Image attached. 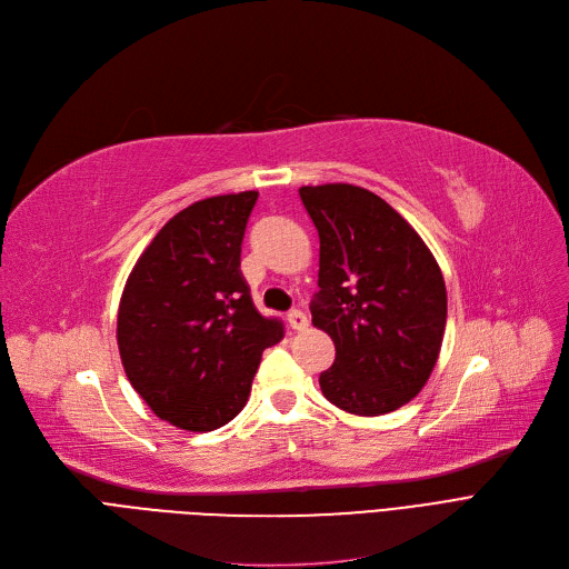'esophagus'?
Returning <instances> with one entry per match:
<instances>
[{"label":"esophagus","instance_id":"obj_1","mask_svg":"<svg viewBox=\"0 0 569 569\" xmlns=\"http://www.w3.org/2000/svg\"><path fill=\"white\" fill-rule=\"evenodd\" d=\"M288 322H290L292 330H297V332H302V330H307V327H309V318H307V313L300 311V309H292V311L288 313Z\"/></svg>","mask_w":569,"mask_h":569}]
</instances>
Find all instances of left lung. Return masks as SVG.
<instances>
[{
    "label": "left lung",
    "instance_id": "left-lung-1",
    "mask_svg": "<svg viewBox=\"0 0 569 569\" xmlns=\"http://www.w3.org/2000/svg\"><path fill=\"white\" fill-rule=\"evenodd\" d=\"M300 198L320 237L311 316L337 348L320 390L352 415L392 412L422 392L438 362L440 267L397 209L362 187H302Z\"/></svg>",
    "mask_w": 569,
    "mask_h": 569
}]
</instances>
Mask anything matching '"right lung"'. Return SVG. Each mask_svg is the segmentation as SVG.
I'll return each instance as SVG.
<instances>
[{
	"label": "right lung",
	"instance_id": "1",
	"mask_svg": "<svg viewBox=\"0 0 569 569\" xmlns=\"http://www.w3.org/2000/svg\"><path fill=\"white\" fill-rule=\"evenodd\" d=\"M258 191L212 196L174 214L127 279L117 311L119 357L157 417L202 433L249 401L262 350L283 322L253 307L239 253Z\"/></svg>",
	"mask_w": 569,
	"mask_h": 569
}]
</instances>
